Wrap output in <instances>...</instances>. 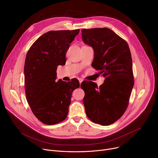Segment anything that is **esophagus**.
I'll return each instance as SVG.
<instances>
[{"label":"esophagus","mask_w":158,"mask_h":158,"mask_svg":"<svg viewBox=\"0 0 158 158\" xmlns=\"http://www.w3.org/2000/svg\"><path fill=\"white\" fill-rule=\"evenodd\" d=\"M79 84H80V85H81V82L83 81V80H82V79H81V78H79Z\"/></svg>","instance_id":"obj_1"}]
</instances>
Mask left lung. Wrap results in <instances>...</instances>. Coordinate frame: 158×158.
<instances>
[{
    "label": "left lung",
    "instance_id": "obj_1",
    "mask_svg": "<svg viewBox=\"0 0 158 158\" xmlns=\"http://www.w3.org/2000/svg\"><path fill=\"white\" fill-rule=\"evenodd\" d=\"M81 32L84 43L94 49L92 66L105 78L98 88L92 81L81 83L86 113L94 123L108 126L126 111L134 86L130 49L125 40L107 27Z\"/></svg>",
    "mask_w": 158,
    "mask_h": 158
}]
</instances>
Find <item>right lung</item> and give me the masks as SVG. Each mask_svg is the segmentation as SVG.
<instances>
[{
	"instance_id": "1",
	"label": "right lung",
	"mask_w": 158,
	"mask_h": 158,
	"mask_svg": "<svg viewBox=\"0 0 158 158\" xmlns=\"http://www.w3.org/2000/svg\"><path fill=\"white\" fill-rule=\"evenodd\" d=\"M79 29L51 31L39 37L26 55L25 91L31 109L47 125L61 122L69 113L72 93L79 87L77 79L66 82L57 79V67L66 63V53Z\"/></svg>"
}]
</instances>
